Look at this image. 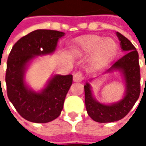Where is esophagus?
<instances>
[{
  "instance_id": "obj_1",
  "label": "esophagus",
  "mask_w": 146,
  "mask_h": 146,
  "mask_svg": "<svg viewBox=\"0 0 146 146\" xmlns=\"http://www.w3.org/2000/svg\"><path fill=\"white\" fill-rule=\"evenodd\" d=\"M84 79L81 72H76L73 76V80L75 82H81Z\"/></svg>"
}]
</instances>
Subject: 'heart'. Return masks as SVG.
Wrapping results in <instances>:
<instances>
[{"instance_id":"b5f03b06","label":"heart","mask_w":146,"mask_h":146,"mask_svg":"<svg viewBox=\"0 0 146 146\" xmlns=\"http://www.w3.org/2000/svg\"><path fill=\"white\" fill-rule=\"evenodd\" d=\"M118 50V44L111 38L104 39L98 36H90L80 40L75 48L79 55L92 54V62L96 67L103 66L112 58Z\"/></svg>"}]
</instances>
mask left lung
Instances as JSON below:
<instances>
[{"label":"left lung","instance_id":"left-lung-1","mask_svg":"<svg viewBox=\"0 0 146 146\" xmlns=\"http://www.w3.org/2000/svg\"><path fill=\"white\" fill-rule=\"evenodd\" d=\"M116 35L125 55L115 62L106 72L119 70L123 74L125 83L124 97L117 102L105 105L98 102L93 98L89 83H86L84 85L85 106L88 115L98 123H111L124 118L135 105L141 93V74L137 51L128 39L118 31Z\"/></svg>","mask_w":146,"mask_h":146}]
</instances>
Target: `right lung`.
I'll use <instances>...</instances> for the list:
<instances>
[{
    "label": "right lung",
    "mask_w": 146,
    "mask_h": 146,
    "mask_svg": "<svg viewBox=\"0 0 146 146\" xmlns=\"http://www.w3.org/2000/svg\"><path fill=\"white\" fill-rule=\"evenodd\" d=\"M64 34L44 29L31 31L15 43L9 53L5 74L7 96L19 114L30 122L48 123L57 119L62 110L72 84V75L53 76L40 92L27 87L24 76L31 60L53 53Z\"/></svg>",
    "instance_id": "obj_1"
}]
</instances>
